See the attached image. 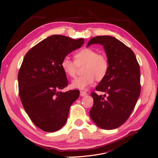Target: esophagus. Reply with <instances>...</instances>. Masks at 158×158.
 I'll return each instance as SVG.
<instances>
[{"instance_id":"esophagus-1","label":"esophagus","mask_w":158,"mask_h":158,"mask_svg":"<svg viewBox=\"0 0 158 158\" xmlns=\"http://www.w3.org/2000/svg\"><path fill=\"white\" fill-rule=\"evenodd\" d=\"M80 95L82 97H84L85 95H87L86 92H84V91H80Z\"/></svg>"}]
</instances>
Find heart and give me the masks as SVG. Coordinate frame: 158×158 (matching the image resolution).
Masks as SVG:
<instances>
[{"instance_id":"obj_1","label":"heart","mask_w":158,"mask_h":158,"mask_svg":"<svg viewBox=\"0 0 158 158\" xmlns=\"http://www.w3.org/2000/svg\"><path fill=\"white\" fill-rule=\"evenodd\" d=\"M74 58L75 62L66 56L62 60L60 64L64 73L70 77L75 76L77 66L84 65V75L72 81V88L86 89L94 83L95 79L97 81L102 80L108 73L109 61L107 56L99 54L96 50L91 48L83 49L76 52Z\"/></svg>"}]
</instances>
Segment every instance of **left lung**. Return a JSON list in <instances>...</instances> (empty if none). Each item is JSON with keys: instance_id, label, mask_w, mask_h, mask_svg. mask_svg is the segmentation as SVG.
Returning a JSON list of instances; mask_svg holds the SVG:
<instances>
[{"instance_id": "1", "label": "left lung", "mask_w": 158, "mask_h": 158, "mask_svg": "<svg viewBox=\"0 0 158 158\" xmlns=\"http://www.w3.org/2000/svg\"><path fill=\"white\" fill-rule=\"evenodd\" d=\"M103 46L109 70L92 93L94 105L89 115L95 125L105 130L121 126L131 115L140 94V66L133 51L123 42L109 35L96 36L88 43Z\"/></svg>"}]
</instances>
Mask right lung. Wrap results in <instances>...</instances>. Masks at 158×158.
<instances>
[{
  "label": "right lung",
  "mask_w": 158,
  "mask_h": 158,
  "mask_svg": "<svg viewBox=\"0 0 158 158\" xmlns=\"http://www.w3.org/2000/svg\"><path fill=\"white\" fill-rule=\"evenodd\" d=\"M84 42V39L51 35L32 47L23 58L18 75L19 95L31 121L42 131L52 132L63 127L70 107L79 97L78 90L59 91L68 85L60 64Z\"/></svg>",
  "instance_id": "obj_1"
}]
</instances>
